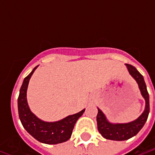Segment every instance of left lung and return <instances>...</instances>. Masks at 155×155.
<instances>
[{
    "label": "left lung",
    "mask_w": 155,
    "mask_h": 155,
    "mask_svg": "<svg viewBox=\"0 0 155 155\" xmlns=\"http://www.w3.org/2000/svg\"><path fill=\"white\" fill-rule=\"evenodd\" d=\"M125 64L130 75L136 81L141 94L145 100V109L142 114L137 120H134L132 122L126 124H113L108 121L104 113L98 108V114L96 117L98 130L101 135L106 140L122 141L129 140L136 135L144 125L150 113V96L147 91L146 84L143 75L133 65L129 64Z\"/></svg>",
    "instance_id": "8db88e82"
}]
</instances>
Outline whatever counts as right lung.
I'll use <instances>...</instances> for the list:
<instances>
[{
  "mask_svg": "<svg viewBox=\"0 0 155 155\" xmlns=\"http://www.w3.org/2000/svg\"><path fill=\"white\" fill-rule=\"evenodd\" d=\"M38 65L24 79L18 97V113L22 125L35 140L47 144H56L67 141L71 136L78 119L83 114L84 109L77 114L69 115L55 122H45L32 113L27 103L26 91L32 74Z\"/></svg>",
  "mask_w": 155,
  "mask_h": 155,
  "instance_id": "add662e5",
  "label": "right lung"
}]
</instances>
